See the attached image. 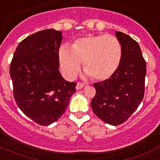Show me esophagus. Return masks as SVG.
Segmentation results:
<instances>
[{"instance_id":"obj_1","label":"esophagus","mask_w":160,"mask_h":160,"mask_svg":"<svg viewBox=\"0 0 160 160\" xmlns=\"http://www.w3.org/2000/svg\"><path fill=\"white\" fill-rule=\"evenodd\" d=\"M84 86V84H83V83H77V84H76V89H77V90H79V89H81L83 88V87Z\"/></svg>"}]
</instances>
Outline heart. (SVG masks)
Wrapping results in <instances>:
<instances>
[{"instance_id": "1", "label": "heart", "mask_w": 160, "mask_h": 160, "mask_svg": "<svg viewBox=\"0 0 160 160\" xmlns=\"http://www.w3.org/2000/svg\"><path fill=\"white\" fill-rule=\"evenodd\" d=\"M122 48L112 35H88L74 42L72 48L62 45L58 51L59 66L68 80L76 77L82 62L87 76L98 81L108 80L116 73L122 62Z\"/></svg>"}]
</instances>
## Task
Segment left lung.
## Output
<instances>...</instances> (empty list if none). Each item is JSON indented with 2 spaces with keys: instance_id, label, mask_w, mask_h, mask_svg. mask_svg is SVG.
Masks as SVG:
<instances>
[{
  "instance_id": "8db88e82",
  "label": "left lung",
  "mask_w": 160,
  "mask_h": 160,
  "mask_svg": "<svg viewBox=\"0 0 160 160\" xmlns=\"http://www.w3.org/2000/svg\"><path fill=\"white\" fill-rule=\"evenodd\" d=\"M116 37L122 48L120 67L108 80L93 84L96 94L90 103L96 116L112 126L126 122L141 104L146 75L137 42L122 32H116Z\"/></svg>"
}]
</instances>
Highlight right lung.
<instances>
[{
    "label": "right lung",
    "mask_w": 160,
    "mask_h": 160,
    "mask_svg": "<svg viewBox=\"0 0 160 160\" xmlns=\"http://www.w3.org/2000/svg\"><path fill=\"white\" fill-rule=\"evenodd\" d=\"M62 33L52 28L28 36L19 42L10 63L14 98L26 116L48 126L64 113L76 83L59 72L58 51Z\"/></svg>",
    "instance_id": "obj_1"
}]
</instances>
